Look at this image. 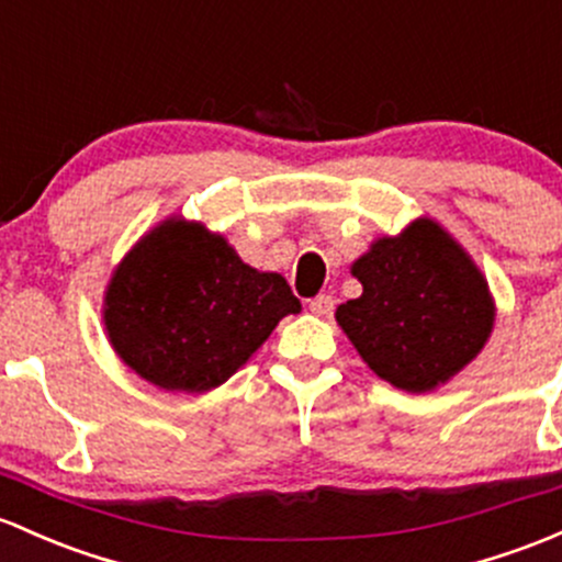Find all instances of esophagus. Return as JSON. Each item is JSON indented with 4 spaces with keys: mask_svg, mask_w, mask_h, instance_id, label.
Instances as JSON below:
<instances>
[{
    "mask_svg": "<svg viewBox=\"0 0 562 562\" xmlns=\"http://www.w3.org/2000/svg\"><path fill=\"white\" fill-rule=\"evenodd\" d=\"M307 307H311V313H316V316H329L331 307H335V300H331L329 294H318V297H313L311 303H307Z\"/></svg>",
    "mask_w": 562,
    "mask_h": 562,
    "instance_id": "1",
    "label": "esophagus"
}]
</instances>
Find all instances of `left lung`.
Listing matches in <instances>:
<instances>
[{
	"label": "left lung",
	"instance_id": "1",
	"mask_svg": "<svg viewBox=\"0 0 562 562\" xmlns=\"http://www.w3.org/2000/svg\"><path fill=\"white\" fill-rule=\"evenodd\" d=\"M361 297L335 318L378 378L413 394L448 383L485 348L496 305L485 276L439 222H409L351 265Z\"/></svg>",
	"mask_w": 562,
	"mask_h": 562
}]
</instances>
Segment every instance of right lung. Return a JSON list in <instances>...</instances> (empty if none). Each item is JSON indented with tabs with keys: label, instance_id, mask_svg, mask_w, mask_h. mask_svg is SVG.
I'll list each match as a JSON object with an SVG mask.
<instances>
[{
	"label": "right lung",
	"instance_id": "1",
	"mask_svg": "<svg viewBox=\"0 0 562 562\" xmlns=\"http://www.w3.org/2000/svg\"><path fill=\"white\" fill-rule=\"evenodd\" d=\"M300 307L283 276L246 265L201 222L171 216L114 268L104 327L138 378L203 394L235 375Z\"/></svg>",
	"mask_w": 562,
	"mask_h": 562
}]
</instances>
